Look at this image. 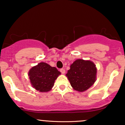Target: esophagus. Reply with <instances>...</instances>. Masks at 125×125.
<instances>
[{
    "instance_id": "obj_1",
    "label": "esophagus",
    "mask_w": 125,
    "mask_h": 125,
    "mask_svg": "<svg viewBox=\"0 0 125 125\" xmlns=\"http://www.w3.org/2000/svg\"><path fill=\"white\" fill-rule=\"evenodd\" d=\"M60 71H61V72L62 74L65 73V70H64V69H60Z\"/></svg>"
}]
</instances>
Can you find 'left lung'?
<instances>
[{
  "instance_id": "8db88e82",
  "label": "left lung",
  "mask_w": 125,
  "mask_h": 125,
  "mask_svg": "<svg viewBox=\"0 0 125 125\" xmlns=\"http://www.w3.org/2000/svg\"><path fill=\"white\" fill-rule=\"evenodd\" d=\"M70 67L66 76L74 90L82 92L95 82L97 69L93 62L77 59Z\"/></svg>"
}]
</instances>
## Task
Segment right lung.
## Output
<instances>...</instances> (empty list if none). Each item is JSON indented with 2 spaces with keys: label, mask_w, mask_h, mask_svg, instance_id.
Returning <instances> with one entry per match:
<instances>
[{
  "label": "right lung",
  "mask_w": 125,
  "mask_h": 125,
  "mask_svg": "<svg viewBox=\"0 0 125 125\" xmlns=\"http://www.w3.org/2000/svg\"><path fill=\"white\" fill-rule=\"evenodd\" d=\"M61 74L55 67L41 62L31 67L28 76L33 88L41 92H47L52 89L54 81Z\"/></svg>",
  "instance_id": "add662e5"
}]
</instances>
